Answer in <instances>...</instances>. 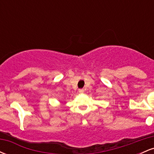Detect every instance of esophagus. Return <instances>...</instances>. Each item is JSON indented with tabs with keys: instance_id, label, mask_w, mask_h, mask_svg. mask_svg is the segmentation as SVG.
I'll list each match as a JSON object with an SVG mask.
<instances>
[{
	"instance_id": "1",
	"label": "esophagus",
	"mask_w": 154,
	"mask_h": 154,
	"mask_svg": "<svg viewBox=\"0 0 154 154\" xmlns=\"http://www.w3.org/2000/svg\"><path fill=\"white\" fill-rule=\"evenodd\" d=\"M84 89H79L78 90V92H79V93H84Z\"/></svg>"
}]
</instances>
